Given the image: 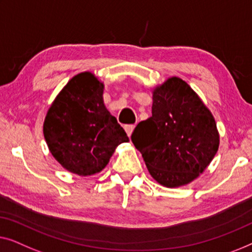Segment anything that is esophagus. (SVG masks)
I'll return each instance as SVG.
<instances>
[{
  "label": "esophagus",
  "mask_w": 252,
  "mask_h": 252,
  "mask_svg": "<svg viewBox=\"0 0 252 252\" xmlns=\"http://www.w3.org/2000/svg\"><path fill=\"white\" fill-rule=\"evenodd\" d=\"M125 130H126V134H127V137H131V134H132V132H133V130H134V126H125Z\"/></svg>",
  "instance_id": "1"
}]
</instances>
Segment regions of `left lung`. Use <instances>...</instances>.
<instances>
[{"mask_svg":"<svg viewBox=\"0 0 252 252\" xmlns=\"http://www.w3.org/2000/svg\"><path fill=\"white\" fill-rule=\"evenodd\" d=\"M152 94V116L136 126L131 140L160 185H189L204 172L218 151L214 115L178 76L155 86Z\"/></svg>","mask_w":252,"mask_h":252,"instance_id":"8db88e82","label":"left lung"}]
</instances>
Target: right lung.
<instances>
[{"label": "right lung", "mask_w": 252, "mask_h": 252, "mask_svg": "<svg viewBox=\"0 0 252 252\" xmlns=\"http://www.w3.org/2000/svg\"><path fill=\"white\" fill-rule=\"evenodd\" d=\"M104 82L91 72L72 77L49 107L43 136L55 160L70 173L87 177L108 164L126 131L104 104Z\"/></svg>", "instance_id": "right-lung-1"}]
</instances>
